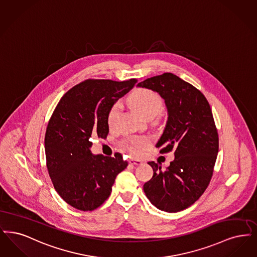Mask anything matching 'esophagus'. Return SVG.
<instances>
[{
	"label": "esophagus",
	"mask_w": 257,
	"mask_h": 257,
	"mask_svg": "<svg viewBox=\"0 0 257 257\" xmlns=\"http://www.w3.org/2000/svg\"><path fill=\"white\" fill-rule=\"evenodd\" d=\"M143 162L141 161V160H139V159H134V158H132V159H130V164H132V165H141Z\"/></svg>",
	"instance_id": "1"
}]
</instances>
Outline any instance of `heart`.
Masks as SVG:
<instances>
[{
	"mask_svg": "<svg viewBox=\"0 0 257 257\" xmlns=\"http://www.w3.org/2000/svg\"><path fill=\"white\" fill-rule=\"evenodd\" d=\"M126 103L145 119H153L163 110V101L160 96L152 90H135L126 100ZM120 104H114L108 113L107 123L109 128H115L120 114ZM150 143L147 137L133 136L124 141V147L134 156H140Z\"/></svg>",
	"mask_w": 257,
	"mask_h": 257,
	"instance_id": "obj_1",
	"label": "heart"
}]
</instances>
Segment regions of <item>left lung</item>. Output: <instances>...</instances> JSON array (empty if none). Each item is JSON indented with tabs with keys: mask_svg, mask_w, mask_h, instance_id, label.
<instances>
[{
	"mask_svg": "<svg viewBox=\"0 0 257 257\" xmlns=\"http://www.w3.org/2000/svg\"><path fill=\"white\" fill-rule=\"evenodd\" d=\"M137 87L157 92L165 101L168 119L156 147L160 154L175 150L165 171L148 162L154 176L143 186L158 209L181 211L200 199L212 178L219 137L210 105L200 90L172 73L147 78Z\"/></svg>",
	"mask_w": 257,
	"mask_h": 257,
	"instance_id": "1",
	"label": "left lung"
}]
</instances>
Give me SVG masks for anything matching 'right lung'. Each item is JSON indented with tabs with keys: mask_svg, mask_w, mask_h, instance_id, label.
Returning <instances> with one entry per match:
<instances>
[{
	"mask_svg": "<svg viewBox=\"0 0 257 257\" xmlns=\"http://www.w3.org/2000/svg\"><path fill=\"white\" fill-rule=\"evenodd\" d=\"M137 79H87L65 93L45 134L47 168L58 195L74 208L91 211L109 197L119 173L127 166L121 154L93 155L91 137L105 138L114 103Z\"/></svg>",
	"mask_w": 257,
	"mask_h": 257,
	"instance_id": "obj_1",
	"label": "right lung"
}]
</instances>
